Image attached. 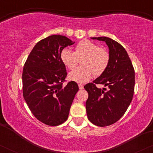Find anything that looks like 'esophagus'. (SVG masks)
Segmentation results:
<instances>
[{"mask_svg":"<svg viewBox=\"0 0 153 153\" xmlns=\"http://www.w3.org/2000/svg\"><path fill=\"white\" fill-rule=\"evenodd\" d=\"M78 87H79V89L80 90H82V89H83V85H82V84H78Z\"/></svg>","mask_w":153,"mask_h":153,"instance_id":"esophagus-1","label":"esophagus"}]
</instances>
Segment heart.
Returning a JSON list of instances; mask_svg holds the SVG:
<instances>
[{"mask_svg": "<svg viewBox=\"0 0 153 153\" xmlns=\"http://www.w3.org/2000/svg\"><path fill=\"white\" fill-rule=\"evenodd\" d=\"M60 59L64 65L73 70L80 61L81 67L71 72L68 78L73 81L85 83L93 75L99 76L108 68L110 56L108 51L101 48L97 44L85 39L77 44L75 52L64 49L60 53Z\"/></svg>", "mask_w": 153, "mask_h": 153, "instance_id": "obj_1", "label": "heart"}]
</instances>
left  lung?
I'll use <instances>...</instances> for the list:
<instances>
[{
	"instance_id": "1",
	"label": "left lung",
	"mask_w": 153,
	"mask_h": 153,
	"mask_svg": "<svg viewBox=\"0 0 153 153\" xmlns=\"http://www.w3.org/2000/svg\"><path fill=\"white\" fill-rule=\"evenodd\" d=\"M91 38L106 42L110 60L104 73L84 86L88 93L85 108L91 123L106 127L117 122L130 104L134 94V70L127 51L120 44L106 36ZM96 84L108 86V91L97 88Z\"/></svg>"
}]
</instances>
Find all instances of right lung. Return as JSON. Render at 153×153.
<instances>
[{"mask_svg": "<svg viewBox=\"0 0 153 153\" xmlns=\"http://www.w3.org/2000/svg\"><path fill=\"white\" fill-rule=\"evenodd\" d=\"M74 43L62 35L48 36L36 43L24 65V100L34 117L47 125L57 126L65 122L79 90L74 81L62 85L67 71L60 53Z\"/></svg>", "mask_w": 153, "mask_h": 153, "instance_id": "obj_1", "label": "right lung"}]
</instances>
